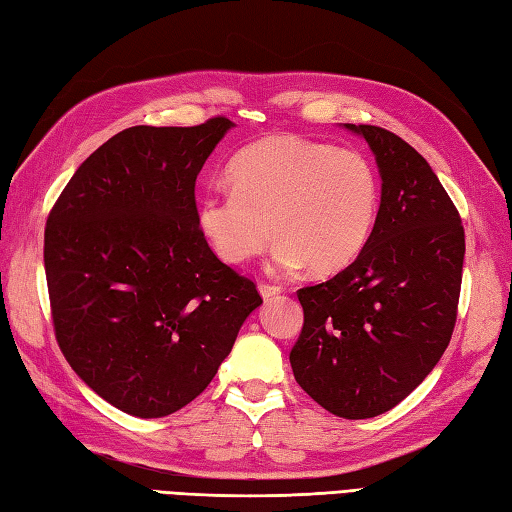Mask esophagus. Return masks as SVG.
<instances>
[{
    "label": "esophagus",
    "instance_id": "34e87169",
    "mask_svg": "<svg viewBox=\"0 0 512 512\" xmlns=\"http://www.w3.org/2000/svg\"><path fill=\"white\" fill-rule=\"evenodd\" d=\"M259 295H262L264 299H273L275 295H281V286H275V284H259Z\"/></svg>",
    "mask_w": 512,
    "mask_h": 512
}]
</instances>
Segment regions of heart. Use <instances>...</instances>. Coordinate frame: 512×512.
I'll return each mask as SVG.
<instances>
[{"mask_svg": "<svg viewBox=\"0 0 512 512\" xmlns=\"http://www.w3.org/2000/svg\"><path fill=\"white\" fill-rule=\"evenodd\" d=\"M233 189L200 202L204 235L228 264H246L279 239L273 264L334 273L361 255L380 211V180L356 149L299 136H268L228 165Z\"/></svg>", "mask_w": 512, "mask_h": 512, "instance_id": "b5f03b06", "label": "heart"}]
</instances>
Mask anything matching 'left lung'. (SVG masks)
Instances as JSON below:
<instances>
[{
  "instance_id": "1",
  "label": "left lung",
  "mask_w": 512,
  "mask_h": 512,
  "mask_svg": "<svg viewBox=\"0 0 512 512\" xmlns=\"http://www.w3.org/2000/svg\"><path fill=\"white\" fill-rule=\"evenodd\" d=\"M372 147L383 191L354 262L297 290L303 328L295 380L323 409L363 420L396 407L447 350L458 319L464 226L416 149L376 125H345Z\"/></svg>"
}]
</instances>
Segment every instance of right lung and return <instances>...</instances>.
Masks as SVG:
<instances>
[{
	"label": "right lung",
	"mask_w": 512,
	"mask_h": 512,
	"mask_svg": "<svg viewBox=\"0 0 512 512\" xmlns=\"http://www.w3.org/2000/svg\"><path fill=\"white\" fill-rule=\"evenodd\" d=\"M233 127L136 125L76 169L54 202L43 264L54 336L76 374L138 418L198 398L259 297L200 228L195 180Z\"/></svg>",
	"instance_id": "right-lung-1"
}]
</instances>
